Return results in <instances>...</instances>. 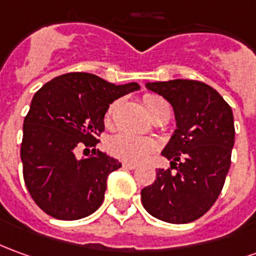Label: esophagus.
I'll list each match as a JSON object with an SVG mask.
<instances>
[{
  "mask_svg": "<svg viewBox=\"0 0 256 256\" xmlns=\"http://www.w3.org/2000/svg\"><path fill=\"white\" fill-rule=\"evenodd\" d=\"M123 168H124V169H128V170H134V169L137 168V165H133V164L124 162V164H123Z\"/></svg>",
  "mask_w": 256,
  "mask_h": 256,
  "instance_id": "esophagus-1",
  "label": "esophagus"
}]
</instances>
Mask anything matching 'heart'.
I'll return each instance as SVG.
<instances>
[{
    "instance_id": "obj_1",
    "label": "heart",
    "mask_w": 256,
    "mask_h": 256,
    "mask_svg": "<svg viewBox=\"0 0 256 256\" xmlns=\"http://www.w3.org/2000/svg\"><path fill=\"white\" fill-rule=\"evenodd\" d=\"M144 106H146L148 115L151 118L162 115V114H169L170 115V106L166 102L164 98L158 96H146L144 97ZM115 110V104L110 105V110L106 114V122L110 120V115ZM110 151L118 158L123 159L126 162H140L146 158L150 152H152L155 144L151 140L134 137L132 134L119 133L114 136L108 142Z\"/></svg>"
}]
</instances>
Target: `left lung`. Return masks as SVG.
<instances>
[{"instance_id":"8db88e82","label":"left lung","mask_w":256,"mask_h":256,"mask_svg":"<svg viewBox=\"0 0 256 256\" xmlns=\"http://www.w3.org/2000/svg\"><path fill=\"white\" fill-rule=\"evenodd\" d=\"M146 87L173 106L176 130L162 151L170 168L156 170L155 182L141 190V202L159 220L190 223L208 212L223 188L234 146L233 110L202 82L176 78Z\"/></svg>"}]
</instances>
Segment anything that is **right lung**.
Here are the masks:
<instances>
[{"instance_id":"obj_1","label":"right lung","mask_w":256,"mask_h":256,"mask_svg":"<svg viewBox=\"0 0 256 256\" xmlns=\"http://www.w3.org/2000/svg\"><path fill=\"white\" fill-rule=\"evenodd\" d=\"M137 90V83L114 84L73 72L36 92L23 122L20 159L28 192L46 214L78 220L101 206L106 178L122 164L96 148L78 159L76 148L96 146L110 104Z\"/></svg>"}]
</instances>
